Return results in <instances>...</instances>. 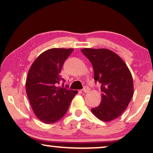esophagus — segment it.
Wrapping results in <instances>:
<instances>
[{"label":"esophagus","mask_w":153,"mask_h":153,"mask_svg":"<svg viewBox=\"0 0 153 153\" xmlns=\"http://www.w3.org/2000/svg\"><path fill=\"white\" fill-rule=\"evenodd\" d=\"M89 91H90V88L87 86H85L83 89V92H84V93H88V92Z\"/></svg>","instance_id":"1"}]
</instances>
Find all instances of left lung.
I'll return each instance as SVG.
<instances>
[{
    "instance_id": "1",
    "label": "left lung",
    "mask_w": 153,
    "mask_h": 153,
    "mask_svg": "<svg viewBox=\"0 0 153 153\" xmlns=\"http://www.w3.org/2000/svg\"><path fill=\"white\" fill-rule=\"evenodd\" d=\"M81 52L92 63L95 83L101 84V103L92 112L105 122L118 118L133 96L130 71L120 57L108 49L85 48Z\"/></svg>"
}]
</instances>
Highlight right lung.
Returning <instances> with one entry per match:
<instances>
[{
    "instance_id": "add662e5",
    "label": "right lung",
    "mask_w": 153,
    "mask_h": 153,
    "mask_svg": "<svg viewBox=\"0 0 153 153\" xmlns=\"http://www.w3.org/2000/svg\"><path fill=\"white\" fill-rule=\"evenodd\" d=\"M73 49L53 48L41 53L29 70L26 90L30 105L42 122L52 124L61 119L68 111L77 91L68 86L58 87L64 62Z\"/></svg>"
}]
</instances>
